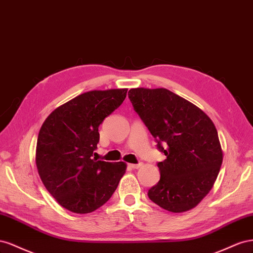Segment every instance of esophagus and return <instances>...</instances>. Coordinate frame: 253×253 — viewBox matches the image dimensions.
I'll list each match as a JSON object with an SVG mask.
<instances>
[{
	"mask_svg": "<svg viewBox=\"0 0 253 253\" xmlns=\"http://www.w3.org/2000/svg\"><path fill=\"white\" fill-rule=\"evenodd\" d=\"M141 167H142V163H139V164H128V168H130L132 169H140Z\"/></svg>",
	"mask_w": 253,
	"mask_h": 253,
	"instance_id": "1",
	"label": "esophagus"
}]
</instances>
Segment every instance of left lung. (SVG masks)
<instances>
[{"label":"left lung","mask_w":253,"mask_h":253,"mask_svg":"<svg viewBox=\"0 0 253 253\" xmlns=\"http://www.w3.org/2000/svg\"><path fill=\"white\" fill-rule=\"evenodd\" d=\"M128 96L167 156L158 163L160 180L148 191L149 199L172 213L191 210L211 191L222 163L214 123L200 108L168 89L135 88Z\"/></svg>","instance_id":"obj_1"}]
</instances>
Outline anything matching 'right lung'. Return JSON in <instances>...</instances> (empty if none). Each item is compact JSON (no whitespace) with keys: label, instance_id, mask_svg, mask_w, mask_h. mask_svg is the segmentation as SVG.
<instances>
[{"label":"right lung","instance_id":"obj_1","mask_svg":"<svg viewBox=\"0 0 253 253\" xmlns=\"http://www.w3.org/2000/svg\"><path fill=\"white\" fill-rule=\"evenodd\" d=\"M128 89L93 90L69 100L43 123L36 165L45 189L67 210L86 214L110 199L126 172L125 162L92 159L98 127L124 102Z\"/></svg>","mask_w":253,"mask_h":253}]
</instances>
